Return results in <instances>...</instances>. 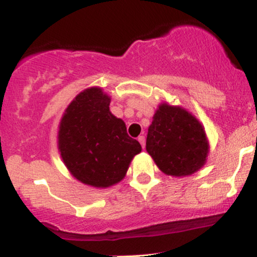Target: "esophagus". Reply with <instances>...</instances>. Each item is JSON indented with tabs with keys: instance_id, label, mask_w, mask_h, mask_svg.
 Wrapping results in <instances>:
<instances>
[{
	"instance_id": "34e87169",
	"label": "esophagus",
	"mask_w": 257,
	"mask_h": 257,
	"mask_svg": "<svg viewBox=\"0 0 257 257\" xmlns=\"http://www.w3.org/2000/svg\"><path fill=\"white\" fill-rule=\"evenodd\" d=\"M138 140H139V143L141 144V146H143V149H145V143H146L145 137H144V135H140V137L138 138Z\"/></svg>"
}]
</instances>
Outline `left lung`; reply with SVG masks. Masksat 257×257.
I'll list each match as a JSON object with an SVG mask.
<instances>
[{"label":"left lung","mask_w":257,"mask_h":257,"mask_svg":"<svg viewBox=\"0 0 257 257\" xmlns=\"http://www.w3.org/2000/svg\"><path fill=\"white\" fill-rule=\"evenodd\" d=\"M146 151L164 174L187 176L205 164L209 144L196 117L180 106L164 102L149 126Z\"/></svg>","instance_id":"left-lung-1"}]
</instances>
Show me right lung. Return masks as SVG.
I'll list each match as a JSON object with an SVG mask.
<instances>
[{"instance_id":"1","label":"right lung","mask_w":257,"mask_h":257,"mask_svg":"<svg viewBox=\"0 0 257 257\" xmlns=\"http://www.w3.org/2000/svg\"><path fill=\"white\" fill-rule=\"evenodd\" d=\"M110 101L101 88L81 91L65 110L58 133L59 151L69 172L99 188L119 182L141 152L125 123L111 113Z\"/></svg>"}]
</instances>
